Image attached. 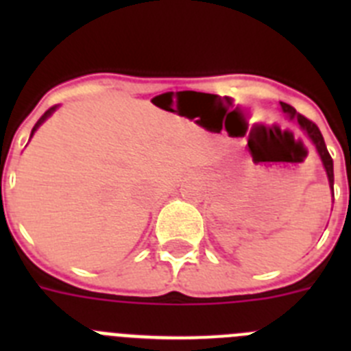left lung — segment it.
Returning a JSON list of instances; mask_svg holds the SVG:
<instances>
[{
	"mask_svg": "<svg viewBox=\"0 0 351 351\" xmlns=\"http://www.w3.org/2000/svg\"><path fill=\"white\" fill-rule=\"evenodd\" d=\"M281 108H283V112L288 116V119L297 121V125L300 126V130H302V132L308 135V138L313 142V145L316 147V153L320 154L322 165H324L325 172H327L328 186H330V191H332V197H334V163H332V158H330V154H328L327 145H325V141H324V137H322L320 130H318V126H316L313 121L306 119L304 116L297 114V110L291 107V105L283 104V101H281Z\"/></svg>",
	"mask_w": 351,
	"mask_h": 351,
	"instance_id": "obj_1",
	"label": "left lung"
}]
</instances>
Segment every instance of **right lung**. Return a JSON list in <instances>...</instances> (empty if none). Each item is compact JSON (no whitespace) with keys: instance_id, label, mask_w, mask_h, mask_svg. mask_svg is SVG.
<instances>
[{"instance_id":"right-lung-1","label":"right lung","mask_w":351,"mask_h":351,"mask_svg":"<svg viewBox=\"0 0 351 351\" xmlns=\"http://www.w3.org/2000/svg\"><path fill=\"white\" fill-rule=\"evenodd\" d=\"M58 107H60V105H54V107H51V108H49L47 112L43 114V116H42V117H40V119H38V123H36V125H35V126H33V130H31V135H29V138H31V137H33V135H35V132H36V130H38V128H40V126H42V125H43V123H45V121H47V119H49V117H51V116H52V114H54V112H56V108H58Z\"/></svg>"}]
</instances>
